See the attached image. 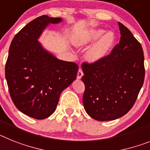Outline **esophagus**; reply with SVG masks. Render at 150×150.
Returning <instances> with one entry per match:
<instances>
[{"mask_svg": "<svg viewBox=\"0 0 150 150\" xmlns=\"http://www.w3.org/2000/svg\"><path fill=\"white\" fill-rule=\"evenodd\" d=\"M83 76V71H82V69L80 68L79 69V71H78V74H77V79H81V77Z\"/></svg>", "mask_w": 150, "mask_h": 150, "instance_id": "34e87169", "label": "esophagus"}]
</instances>
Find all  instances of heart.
Instances as JSON below:
<instances>
[{
  "label": "heart",
  "instance_id": "b5f03b06",
  "mask_svg": "<svg viewBox=\"0 0 150 150\" xmlns=\"http://www.w3.org/2000/svg\"><path fill=\"white\" fill-rule=\"evenodd\" d=\"M104 32L105 30L102 28H92L78 33L73 37V43L77 47H84L97 40L85 54V58L89 62L94 63L102 60L111 50L115 41V35L112 31H108L105 34Z\"/></svg>",
  "mask_w": 150,
  "mask_h": 150
}]
</instances>
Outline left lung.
Listing matches in <instances>:
<instances>
[{
  "mask_svg": "<svg viewBox=\"0 0 150 150\" xmlns=\"http://www.w3.org/2000/svg\"><path fill=\"white\" fill-rule=\"evenodd\" d=\"M120 42L102 60L81 65L85 85L83 104L91 117L99 121L116 120L132 108L145 77L141 44L118 22Z\"/></svg>",
  "mask_w": 150,
  "mask_h": 150,
  "instance_id": "left-lung-1",
  "label": "left lung"
}]
</instances>
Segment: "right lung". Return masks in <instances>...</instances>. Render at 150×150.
<instances>
[{
    "label": "right lung",
    "mask_w": 150,
    "mask_h": 150,
    "mask_svg": "<svg viewBox=\"0 0 150 150\" xmlns=\"http://www.w3.org/2000/svg\"><path fill=\"white\" fill-rule=\"evenodd\" d=\"M62 21L37 17L17 33L9 49L5 76L11 99L20 111L37 120L53 114L61 93L77 76V64L58 59L38 41L48 25Z\"/></svg>",
    "instance_id": "right-lung-1"
}]
</instances>
